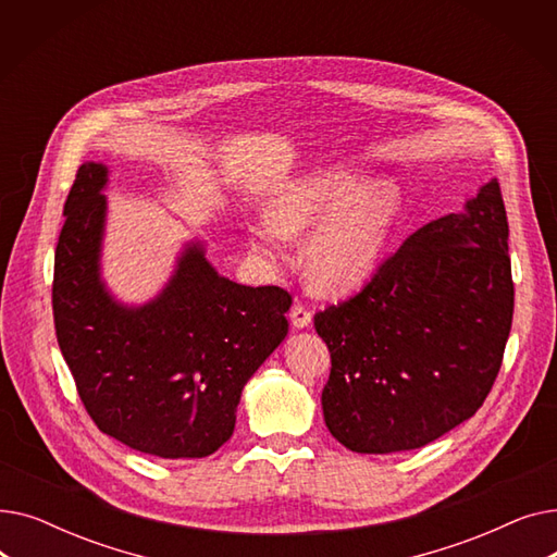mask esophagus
<instances>
[{"mask_svg":"<svg viewBox=\"0 0 557 557\" xmlns=\"http://www.w3.org/2000/svg\"><path fill=\"white\" fill-rule=\"evenodd\" d=\"M288 318H290V323H294V327L302 330V327H309V325H311V318H313V315H311V309H309L307 305L296 302L294 307H290Z\"/></svg>","mask_w":557,"mask_h":557,"instance_id":"1","label":"esophagus"}]
</instances>
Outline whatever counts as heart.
Returning a JSON list of instances; mask_svg holds the SVG:
<instances>
[{"instance_id": "obj_1", "label": "heart", "mask_w": 557, "mask_h": 557, "mask_svg": "<svg viewBox=\"0 0 557 557\" xmlns=\"http://www.w3.org/2000/svg\"><path fill=\"white\" fill-rule=\"evenodd\" d=\"M338 169H318L280 185L269 205L267 223L250 227L252 248L271 263L286 259L284 237L320 228L307 248V280L315 294L343 296L361 286L382 259L399 212L397 191L370 185Z\"/></svg>"}]
</instances>
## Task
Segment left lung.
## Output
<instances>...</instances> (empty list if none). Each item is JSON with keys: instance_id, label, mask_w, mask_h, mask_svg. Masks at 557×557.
Instances as JSON below:
<instances>
[{"instance_id": "obj_1", "label": "left lung", "mask_w": 557, "mask_h": 557, "mask_svg": "<svg viewBox=\"0 0 557 557\" xmlns=\"http://www.w3.org/2000/svg\"><path fill=\"white\" fill-rule=\"evenodd\" d=\"M515 284L499 183L435 219L313 315L332 352L330 433L357 454L420 449L470 420L502 370Z\"/></svg>"}]
</instances>
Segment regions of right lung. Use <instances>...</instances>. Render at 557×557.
<instances>
[{"mask_svg": "<svg viewBox=\"0 0 557 557\" xmlns=\"http://www.w3.org/2000/svg\"><path fill=\"white\" fill-rule=\"evenodd\" d=\"M106 166L85 162L53 259V325L87 416L160 458H205L230 441L242 391L288 332L290 294L221 277L191 244L162 294L116 305L99 280Z\"/></svg>", "mask_w": 557, "mask_h": 557, "instance_id": "1", "label": "right lung"}]
</instances>
